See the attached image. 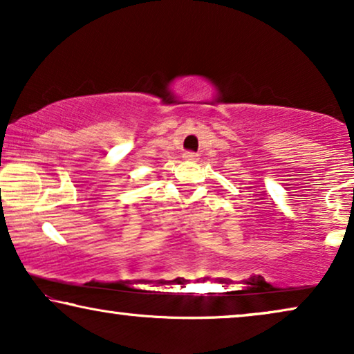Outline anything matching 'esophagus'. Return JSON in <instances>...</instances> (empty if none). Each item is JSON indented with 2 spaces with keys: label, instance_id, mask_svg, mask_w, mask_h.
I'll use <instances>...</instances> for the list:
<instances>
[{
  "label": "esophagus",
  "instance_id": "obj_1",
  "mask_svg": "<svg viewBox=\"0 0 354 354\" xmlns=\"http://www.w3.org/2000/svg\"><path fill=\"white\" fill-rule=\"evenodd\" d=\"M183 158L187 160V162H192V160H197V153L186 152V153H183Z\"/></svg>",
  "mask_w": 354,
  "mask_h": 354
}]
</instances>
